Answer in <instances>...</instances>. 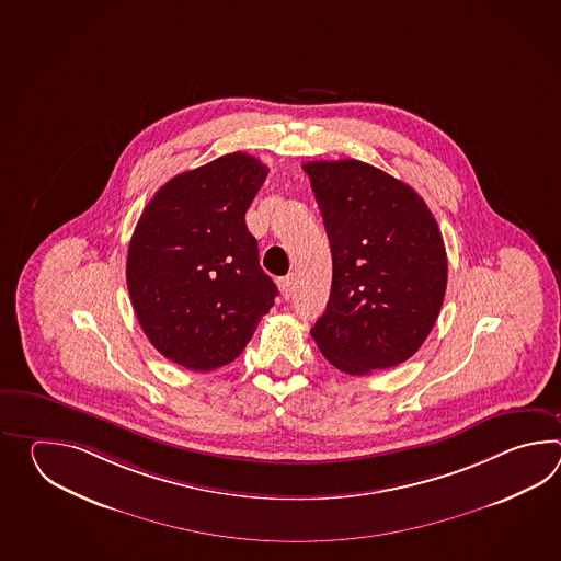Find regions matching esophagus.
Segmentation results:
<instances>
[{
    "label": "esophagus",
    "mask_w": 561,
    "mask_h": 561,
    "mask_svg": "<svg viewBox=\"0 0 561 561\" xmlns=\"http://www.w3.org/2000/svg\"><path fill=\"white\" fill-rule=\"evenodd\" d=\"M278 286H280V293H283V297H290V295H293V290H295V276H283V278L278 280Z\"/></svg>",
    "instance_id": "1"
}]
</instances>
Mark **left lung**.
<instances>
[{
	"instance_id": "left-lung-1",
	"label": "left lung",
	"mask_w": 561,
	"mask_h": 561,
	"mask_svg": "<svg viewBox=\"0 0 561 561\" xmlns=\"http://www.w3.org/2000/svg\"><path fill=\"white\" fill-rule=\"evenodd\" d=\"M333 252V285L310 329L324 358L369 375L413 357L447 288L442 230L409 184L360 160L302 164Z\"/></svg>"
}]
</instances>
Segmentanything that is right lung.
<instances>
[{
  "label": "right lung",
  "mask_w": 561,
  "mask_h": 561,
  "mask_svg": "<svg viewBox=\"0 0 561 561\" xmlns=\"http://www.w3.org/2000/svg\"><path fill=\"white\" fill-rule=\"evenodd\" d=\"M268 168L244 152L168 180L134 228L126 280L158 353L186 369L232 363L278 295L247 210Z\"/></svg>",
  "instance_id": "1"
}]
</instances>
